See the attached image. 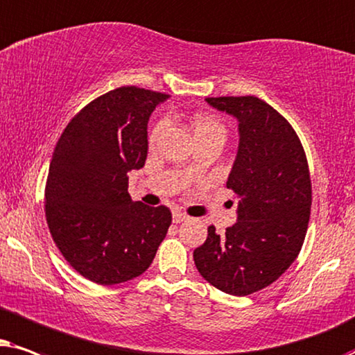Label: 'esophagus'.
<instances>
[{"label":"esophagus","instance_id":"obj_1","mask_svg":"<svg viewBox=\"0 0 355 355\" xmlns=\"http://www.w3.org/2000/svg\"><path fill=\"white\" fill-rule=\"evenodd\" d=\"M187 219H188V216L183 214V212H180V211L173 212V222H175V224H180V222L187 220Z\"/></svg>","mask_w":355,"mask_h":355}]
</instances>
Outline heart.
Instances as JSON below:
<instances>
[{"instance_id": "obj_1", "label": "heart", "mask_w": 355, "mask_h": 355, "mask_svg": "<svg viewBox=\"0 0 355 355\" xmlns=\"http://www.w3.org/2000/svg\"><path fill=\"white\" fill-rule=\"evenodd\" d=\"M165 126H167V121L165 120L159 121L157 125L154 126L149 135L150 144H154L155 141L159 139V136L164 131ZM193 128H195V133L198 138H202V136H224L225 135L224 125H222L216 116L206 115V113H198V115L193 118Z\"/></svg>"}]
</instances>
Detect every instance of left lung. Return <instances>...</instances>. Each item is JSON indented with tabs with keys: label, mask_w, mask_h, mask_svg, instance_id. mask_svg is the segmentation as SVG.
<instances>
[{
	"label": "left lung",
	"mask_w": 355,
	"mask_h": 355,
	"mask_svg": "<svg viewBox=\"0 0 355 355\" xmlns=\"http://www.w3.org/2000/svg\"><path fill=\"white\" fill-rule=\"evenodd\" d=\"M239 121V150L227 188L239 198L237 222L193 253L198 271L230 295H250L272 284L304 245L311 207L305 150L291 123L261 98L207 97Z\"/></svg>",
	"instance_id": "left-lung-1"
}]
</instances>
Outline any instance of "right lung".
I'll return each instance as SVG.
<instances>
[{
	"label": "right lung",
	"mask_w": 355,
	"mask_h": 355,
	"mask_svg": "<svg viewBox=\"0 0 355 355\" xmlns=\"http://www.w3.org/2000/svg\"><path fill=\"white\" fill-rule=\"evenodd\" d=\"M167 94L125 86L87 103L51 157L45 216L53 242L86 279L112 286L150 266L172 224L168 207L131 200L128 172L148 157V121Z\"/></svg>",
	"instance_id": "right-lung-1"
}]
</instances>
